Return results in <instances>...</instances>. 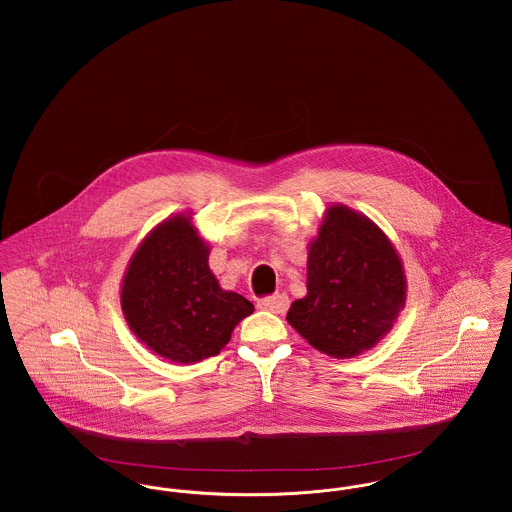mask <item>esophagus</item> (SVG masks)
I'll return each instance as SVG.
<instances>
[{
  "instance_id": "esophagus-1",
  "label": "esophagus",
  "mask_w": 512,
  "mask_h": 512,
  "mask_svg": "<svg viewBox=\"0 0 512 512\" xmlns=\"http://www.w3.org/2000/svg\"><path fill=\"white\" fill-rule=\"evenodd\" d=\"M257 307L263 311H270V313H286L290 307V299L286 293H274V295L261 297L257 301Z\"/></svg>"
}]
</instances>
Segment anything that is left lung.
Returning a JSON list of instances; mask_svg holds the SVG:
<instances>
[{"label":"left lung","instance_id":"8db88e82","mask_svg":"<svg viewBox=\"0 0 512 512\" xmlns=\"http://www.w3.org/2000/svg\"><path fill=\"white\" fill-rule=\"evenodd\" d=\"M405 305L401 261L370 220L330 207L309 249L307 295L293 301L288 322L315 349L355 357L370 349Z\"/></svg>","mask_w":512,"mask_h":512}]
</instances>
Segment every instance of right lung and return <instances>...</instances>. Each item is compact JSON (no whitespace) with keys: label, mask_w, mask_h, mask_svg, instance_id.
<instances>
[{"label":"right lung","mask_w":512,"mask_h":512,"mask_svg":"<svg viewBox=\"0 0 512 512\" xmlns=\"http://www.w3.org/2000/svg\"><path fill=\"white\" fill-rule=\"evenodd\" d=\"M207 257L190 219L165 220L138 247L122 282L130 328L174 363L219 355L234 326L253 313L244 295L220 290Z\"/></svg>","instance_id":"1"}]
</instances>
